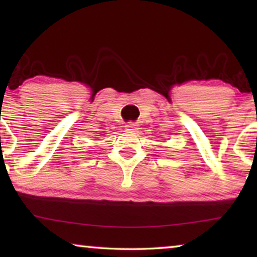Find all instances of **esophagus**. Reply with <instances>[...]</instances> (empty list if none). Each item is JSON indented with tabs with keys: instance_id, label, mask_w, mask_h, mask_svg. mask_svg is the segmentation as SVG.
I'll return each mask as SVG.
<instances>
[{
	"instance_id": "34e87169",
	"label": "esophagus",
	"mask_w": 257,
	"mask_h": 257,
	"mask_svg": "<svg viewBox=\"0 0 257 257\" xmlns=\"http://www.w3.org/2000/svg\"><path fill=\"white\" fill-rule=\"evenodd\" d=\"M126 127H127V130L137 131V130H138V124H137V122H133V121H128L127 124H126Z\"/></svg>"
}]
</instances>
